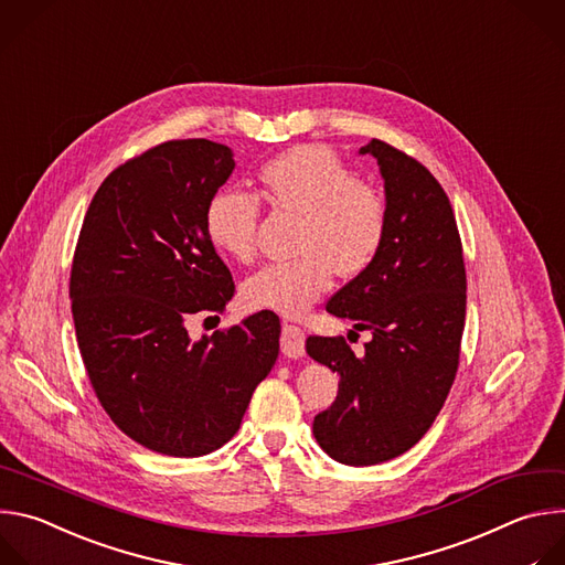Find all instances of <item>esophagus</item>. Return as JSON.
Listing matches in <instances>:
<instances>
[{
  "mask_svg": "<svg viewBox=\"0 0 565 565\" xmlns=\"http://www.w3.org/2000/svg\"><path fill=\"white\" fill-rule=\"evenodd\" d=\"M280 350L287 359H300L305 354V331L296 324H282Z\"/></svg>",
  "mask_w": 565,
  "mask_h": 565,
  "instance_id": "esophagus-1",
  "label": "esophagus"
}]
</instances>
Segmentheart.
I'll use <instances>...</instances> for the list:
<instances>
[{
    "instance_id": "b5f03b06",
    "label": "heart",
    "mask_w": 565,
    "mask_h": 565,
    "mask_svg": "<svg viewBox=\"0 0 565 565\" xmlns=\"http://www.w3.org/2000/svg\"><path fill=\"white\" fill-rule=\"evenodd\" d=\"M263 195L280 211L298 215L296 254L269 263L243 282L249 309L298 316L316 302L331 282L363 274L379 256L387 234L383 193L356 178L331 149L294 147L269 160L260 175ZM260 200L254 193L217 191L204 211L209 243L234 260H252Z\"/></svg>"
}]
</instances>
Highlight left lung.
Returning a JSON list of instances; mask_svg holds the SVG:
<instances>
[{
	"instance_id": "obj_1",
	"label": "left lung",
	"mask_w": 565,
	"mask_h": 565,
	"mask_svg": "<svg viewBox=\"0 0 565 565\" xmlns=\"http://www.w3.org/2000/svg\"><path fill=\"white\" fill-rule=\"evenodd\" d=\"M361 153L379 160L385 180L387 234L327 311L370 329L372 341L356 356L343 335L307 338V354L341 376L313 436L345 466L396 459L431 427L457 379L468 287L457 217L438 180L383 140Z\"/></svg>"
}]
</instances>
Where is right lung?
I'll use <instances>...</instances> for the list:
<instances>
[{
	"label": "right lung",
	"mask_w": 565,
	"mask_h": 565,
	"mask_svg": "<svg viewBox=\"0 0 565 565\" xmlns=\"http://www.w3.org/2000/svg\"><path fill=\"white\" fill-rule=\"evenodd\" d=\"M234 167L230 147L204 138L127 160L95 191L73 254L68 294L90 387L129 438L167 457L227 443L280 350L274 311L198 343L186 331L236 291L204 232L206 204Z\"/></svg>",
	"instance_id": "add662e5"
}]
</instances>
